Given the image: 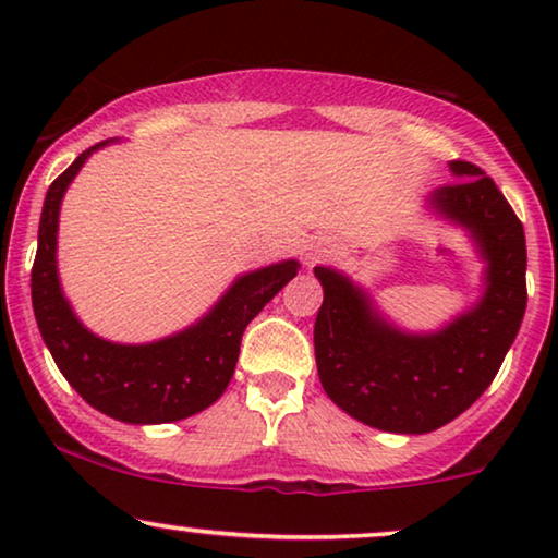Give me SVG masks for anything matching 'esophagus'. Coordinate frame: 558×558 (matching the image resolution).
I'll use <instances>...</instances> for the list:
<instances>
[{"mask_svg": "<svg viewBox=\"0 0 558 558\" xmlns=\"http://www.w3.org/2000/svg\"><path fill=\"white\" fill-rule=\"evenodd\" d=\"M332 248H335V243H332L330 239H315V241H312L310 246H307V254H304V256H307L310 264H315L317 258L327 256Z\"/></svg>", "mask_w": 558, "mask_h": 558, "instance_id": "esophagus-1", "label": "esophagus"}]
</instances>
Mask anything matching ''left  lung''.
Segmentation results:
<instances>
[{"label":"left lung","mask_w":558,"mask_h":558,"mask_svg":"<svg viewBox=\"0 0 558 558\" xmlns=\"http://www.w3.org/2000/svg\"><path fill=\"white\" fill-rule=\"evenodd\" d=\"M457 178L429 205L468 228L485 258L475 307L429 335L401 332L345 274L315 266L325 289L315 319L319 384L338 407L380 432L426 434L468 411L500 371L525 315L523 223L477 165L449 162Z\"/></svg>","instance_id":"obj_1"}]
</instances>
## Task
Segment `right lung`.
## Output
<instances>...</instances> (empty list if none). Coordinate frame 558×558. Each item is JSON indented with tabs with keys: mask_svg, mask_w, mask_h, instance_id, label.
I'll list each match as a JSON object with an SVG mask.
<instances>
[{
	"mask_svg": "<svg viewBox=\"0 0 558 558\" xmlns=\"http://www.w3.org/2000/svg\"><path fill=\"white\" fill-rule=\"evenodd\" d=\"M56 178L45 195L33 264V310L52 361L68 384L101 414L126 424L180 422L208 409L231 384L246 325L296 277L300 264L281 262L233 281L201 323L147 345H119L86 330L58 279V216L68 185L90 151Z\"/></svg>",
	"mask_w": 558,
	"mask_h": 558,
	"instance_id": "obj_1",
	"label": "right lung"
}]
</instances>
